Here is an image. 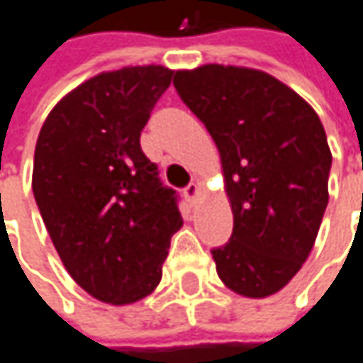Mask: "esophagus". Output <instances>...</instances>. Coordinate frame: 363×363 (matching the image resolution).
<instances>
[{
	"label": "esophagus",
	"mask_w": 363,
	"mask_h": 363,
	"mask_svg": "<svg viewBox=\"0 0 363 363\" xmlns=\"http://www.w3.org/2000/svg\"><path fill=\"white\" fill-rule=\"evenodd\" d=\"M199 195H201V184L199 182H191L189 186H184V197H186V201L191 203V205L197 203Z\"/></svg>",
	"instance_id": "esophagus-1"
}]
</instances>
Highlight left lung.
Listing matches in <instances>:
<instances>
[{"mask_svg":"<svg viewBox=\"0 0 363 363\" xmlns=\"http://www.w3.org/2000/svg\"><path fill=\"white\" fill-rule=\"evenodd\" d=\"M174 88L222 160L234 230L211 250L218 275L245 298L277 294L308 259L329 203L325 127L304 98L261 69L207 63L179 69Z\"/></svg>","mask_w":363,"mask_h":363,"instance_id":"left-lung-1","label":"left lung"}]
</instances>
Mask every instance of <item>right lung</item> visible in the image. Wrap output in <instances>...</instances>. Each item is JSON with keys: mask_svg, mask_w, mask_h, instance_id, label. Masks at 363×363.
<instances>
[{"mask_svg": "<svg viewBox=\"0 0 363 363\" xmlns=\"http://www.w3.org/2000/svg\"><path fill=\"white\" fill-rule=\"evenodd\" d=\"M172 74L129 65L94 75L55 104L36 139L43 222L75 284L104 304L127 306L158 288L182 225L174 191L139 145Z\"/></svg>", "mask_w": 363, "mask_h": 363, "instance_id": "1", "label": "right lung"}]
</instances>
